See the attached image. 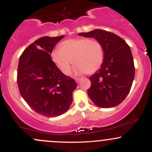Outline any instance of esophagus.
<instances>
[{
    "instance_id": "1",
    "label": "esophagus",
    "mask_w": 152,
    "mask_h": 152,
    "mask_svg": "<svg viewBox=\"0 0 152 152\" xmlns=\"http://www.w3.org/2000/svg\"><path fill=\"white\" fill-rule=\"evenodd\" d=\"M81 78H75V80H76V81L77 82V83H78V82L81 81Z\"/></svg>"
}]
</instances>
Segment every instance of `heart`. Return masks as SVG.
Returning <instances> with one entry per match:
<instances>
[{
	"label": "heart",
	"instance_id": "b5f03b06",
	"mask_svg": "<svg viewBox=\"0 0 152 152\" xmlns=\"http://www.w3.org/2000/svg\"><path fill=\"white\" fill-rule=\"evenodd\" d=\"M53 62L64 74L70 73L74 62V73L91 74L97 71L104 61V48L102 43L95 39L76 38L64 41L61 49L52 51Z\"/></svg>",
	"mask_w": 152,
	"mask_h": 152
}]
</instances>
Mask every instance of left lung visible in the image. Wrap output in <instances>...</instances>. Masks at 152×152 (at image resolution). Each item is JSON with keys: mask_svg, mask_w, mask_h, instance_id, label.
Masks as SVG:
<instances>
[{"mask_svg": "<svg viewBox=\"0 0 152 152\" xmlns=\"http://www.w3.org/2000/svg\"><path fill=\"white\" fill-rule=\"evenodd\" d=\"M78 35L94 38L102 43L104 48L101 69L89 77L88 96L99 107L118 106L129 93L135 74L130 47L117 35L101 29Z\"/></svg>", "mask_w": 152, "mask_h": 152, "instance_id": "obj_1", "label": "left lung"}]
</instances>
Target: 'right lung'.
<instances>
[{"mask_svg":"<svg viewBox=\"0 0 152 152\" xmlns=\"http://www.w3.org/2000/svg\"><path fill=\"white\" fill-rule=\"evenodd\" d=\"M41 37L29 45L20 56L17 82L20 95L36 113L56 117L67 111L77 84L51 60L54 46L64 38Z\"/></svg>","mask_w":152,"mask_h":152,"instance_id":"right-lung-1","label":"right lung"}]
</instances>
